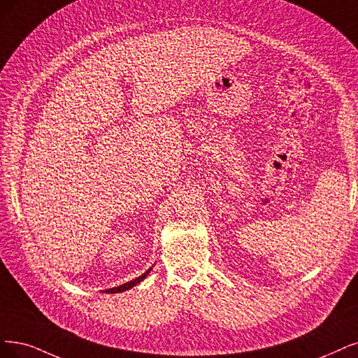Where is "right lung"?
Wrapping results in <instances>:
<instances>
[{
  "label": "right lung",
  "mask_w": 358,
  "mask_h": 358,
  "mask_svg": "<svg viewBox=\"0 0 358 358\" xmlns=\"http://www.w3.org/2000/svg\"><path fill=\"white\" fill-rule=\"evenodd\" d=\"M152 271V267L145 271V273H143L140 277H137V279H132L131 282H127V283H124V285H121V286H116V287H110V289H106L104 292L106 294H121V292H125V290H128V289H131V287H134L136 285H138L140 282H143L145 277H148V274Z\"/></svg>",
  "instance_id": "1"
}]
</instances>
